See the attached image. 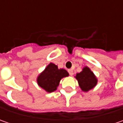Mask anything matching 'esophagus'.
I'll return each mask as SVG.
<instances>
[{
    "instance_id": "esophagus-1",
    "label": "esophagus",
    "mask_w": 123,
    "mask_h": 123,
    "mask_svg": "<svg viewBox=\"0 0 123 123\" xmlns=\"http://www.w3.org/2000/svg\"><path fill=\"white\" fill-rule=\"evenodd\" d=\"M68 71L69 74H70V76H73V70L72 69H69Z\"/></svg>"
}]
</instances>
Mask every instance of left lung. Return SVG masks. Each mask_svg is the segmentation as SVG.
<instances>
[{
  "label": "left lung",
  "mask_w": 123,
  "mask_h": 123,
  "mask_svg": "<svg viewBox=\"0 0 123 123\" xmlns=\"http://www.w3.org/2000/svg\"><path fill=\"white\" fill-rule=\"evenodd\" d=\"M75 78L78 81L79 86L83 92H87L95 87L98 81L94 74L87 66L84 67L81 72L77 73Z\"/></svg>",
  "instance_id": "left-lung-1"
}]
</instances>
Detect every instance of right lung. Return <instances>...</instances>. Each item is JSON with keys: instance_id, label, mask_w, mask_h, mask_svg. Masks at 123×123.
<instances>
[{"instance_id": "1", "label": "right lung", "mask_w": 123, "mask_h": 123, "mask_svg": "<svg viewBox=\"0 0 123 123\" xmlns=\"http://www.w3.org/2000/svg\"><path fill=\"white\" fill-rule=\"evenodd\" d=\"M68 73L64 69H59L57 66L50 63L44 70L37 77L38 86L47 92H53L57 90L60 80L68 77Z\"/></svg>"}]
</instances>
